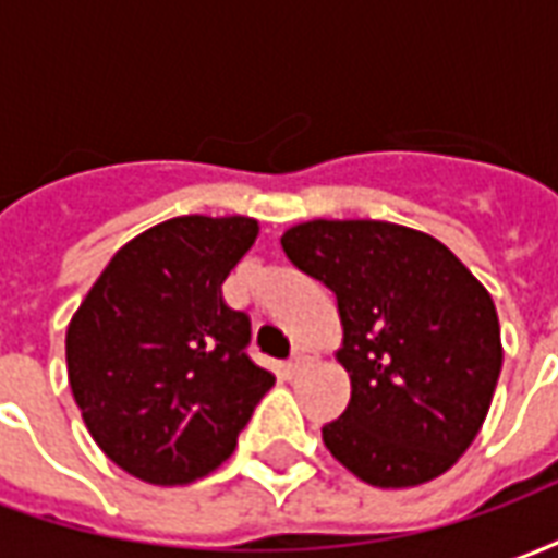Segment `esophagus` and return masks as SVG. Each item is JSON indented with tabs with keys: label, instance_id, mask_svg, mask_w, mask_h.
Returning a JSON list of instances; mask_svg holds the SVG:
<instances>
[{
	"label": "esophagus",
	"instance_id": "34e87169",
	"mask_svg": "<svg viewBox=\"0 0 558 558\" xmlns=\"http://www.w3.org/2000/svg\"><path fill=\"white\" fill-rule=\"evenodd\" d=\"M316 362V355L314 350H307V347H302V350H295V355H292L290 362H287V367H283V374L290 376H299L307 367V364H314Z\"/></svg>",
	"mask_w": 558,
	"mask_h": 558
}]
</instances>
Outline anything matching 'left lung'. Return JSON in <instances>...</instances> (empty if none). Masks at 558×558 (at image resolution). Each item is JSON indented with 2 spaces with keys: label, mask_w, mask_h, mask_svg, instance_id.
I'll return each instance as SVG.
<instances>
[{
  "label": "left lung",
  "mask_w": 558,
  "mask_h": 558,
  "mask_svg": "<svg viewBox=\"0 0 558 558\" xmlns=\"http://www.w3.org/2000/svg\"><path fill=\"white\" fill-rule=\"evenodd\" d=\"M283 251L338 299L350 407L323 442L355 478L415 487L478 436L502 371L490 292L433 235L388 220H307Z\"/></svg>",
  "instance_id": "1"
}]
</instances>
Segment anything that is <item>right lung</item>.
Wrapping results in <instances>:
<instances>
[{
  "instance_id": "1",
  "label": "right lung",
  "mask_w": 558,
  "mask_h": 558,
  "mask_svg": "<svg viewBox=\"0 0 558 558\" xmlns=\"http://www.w3.org/2000/svg\"><path fill=\"white\" fill-rule=\"evenodd\" d=\"M254 218L182 215L119 247L65 335L68 383L104 454L148 484H187L235 451L275 376L251 319L220 295Z\"/></svg>"
}]
</instances>
